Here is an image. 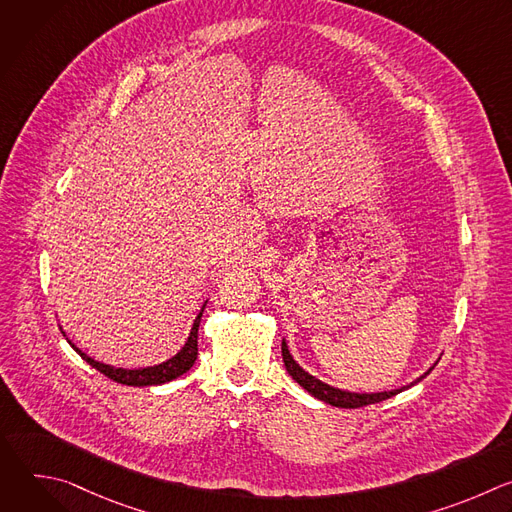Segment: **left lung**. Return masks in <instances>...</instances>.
Segmentation results:
<instances>
[{
  "instance_id": "1",
  "label": "left lung",
  "mask_w": 512,
  "mask_h": 512,
  "mask_svg": "<svg viewBox=\"0 0 512 512\" xmlns=\"http://www.w3.org/2000/svg\"><path fill=\"white\" fill-rule=\"evenodd\" d=\"M281 356H283V364L287 373L291 375V379H294L298 385H302L310 395H314L316 399L332 405V407H342V409H356V407H364V405H373V403H381L405 389H409L411 385L419 383L423 377H427L431 373V369L427 373H423L417 381H413L411 385L407 387H401V389H393V391H385V393H348V391H342V389H334L322 381H318L316 377H312L310 373H306L300 364L294 360V356L289 354L287 350V344L285 340L281 342Z\"/></svg>"
}]
</instances>
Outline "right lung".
<instances>
[{
    "label": "right lung",
    "mask_w": 512,
    "mask_h": 512,
    "mask_svg": "<svg viewBox=\"0 0 512 512\" xmlns=\"http://www.w3.org/2000/svg\"><path fill=\"white\" fill-rule=\"evenodd\" d=\"M206 304L202 306V310L198 312L194 324H192V330H190V336L186 340V344L182 346V350L172 356L170 360L162 362V364H156V367H148V369H115V367H109V364H103L91 356H87L85 352H81L75 344H70L72 348H75L83 360H87L93 369H97L99 373H103L107 379L115 381V383H121V385H127V387H152V385H164L168 381H174L178 379L180 375H184L186 371H190V367L194 364L196 356H198V326H200V318H202V312H204Z\"/></svg>",
    "instance_id": "add662e5"
}]
</instances>
